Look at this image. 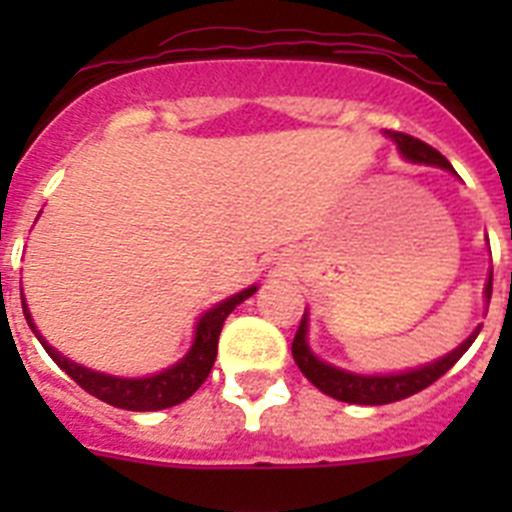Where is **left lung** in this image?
I'll return each instance as SVG.
<instances>
[{
	"instance_id": "left-lung-1",
	"label": "left lung",
	"mask_w": 512,
	"mask_h": 512,
	"mask_svg": "<svg viewBox=\"0 0 512 512\" xmlns=\"http://www.w3.org/2000/svg\"><path fill=\"white\" fill-rule=\"evenodd\" d=\"M392 140L397 143L400 153L408 161H415V164H428V166H441V169H451V164L446 161V156L436 151L433 146L423 143V140L413 138V135L397 133V130H387ZM485 297L490 302L492 297V277L487 279ZM482 325H477L472 336L467 341L456 346L451 354H446L443 359L433 361V364H425L420 369H413V372H402V374H387V377H364V374H351L343 372L338 366H330L325 361H320L318 356L312 354L310 346H307V312L302 315L300 328L295 333V341H292V356H295V364L300 366V372L310 379L320 392H325L333 400L348 402V405H390V402L405 400V397L415 395V392L431 387L436 379H441L443 374L449 372L451 366L467 354V348L472 346L474 338L479 336Z\"/></svg>"
}]
</instances>
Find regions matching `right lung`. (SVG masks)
Listing matches in <instances>:
<instances>
[{
    "label": "right lung",
    "mask_w": 512,
    "mask_h": 512,
    "mask_svg": "<svg viewBox=\"0 0 512 512\" xmlns=\"http://www.w3.org/2000/svg\"><path fill=\"white\" fill-rule=\"evenodd\" d=\"M256 292V287H248L238 295L228 297L220 305H215L212 310H207L205 315L197 323V333H194V343L189 348V354L184 356L179 364H174L171 369L161 374H153V377H140V379H122V377H110V374L92 372L87 366L74 364L71 359H66L63 354H58L56 348H51L45 343V338L40 336L38 328H35L30 312H27L25 300H22V312H25L27 325L33 328L35 338L43 343V348L48 351L53 361L61 366L63 372L69 374L81 390L94 395L97 400L107 402L112 408L122 410H135V413H146V410H164L174 408L179 402H184L187 397H192L194 392L200 390L202 382L210 377L212 364H215L217 356V338H220V330H223L225 318L235 310V305H241L243 300Z\"/></svg>",
    "instance_id": "obj_1"
}]
</instances>
